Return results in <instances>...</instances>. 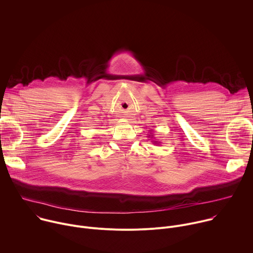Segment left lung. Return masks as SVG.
Segmentation results:
<instances>
[{
    "mask_svg": "<svg viewBox=\"0 0 253 253\" xmlns=\"http://www.w3.org/2000/svg\"><path fill=\"white\" fill-rule=\"evenodd\" d=\"M148 137H153V135H148ZM152 142H153L154 144H158V141H154V140H153Z\"/></svg>",
    "mask_w": 253,
    "mask_h": 253,
    "instance_id": "left-lung-1",
    "label": "left lung"
}]
</instances>
